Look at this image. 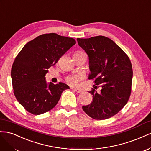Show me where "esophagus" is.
I'll return each mask as SVG.
<instances>
[{"label":"esophagus","mask_w":151,"mask_h":151,"mask_svg":"<svg viewBox=\"0 0 151 151\" xmlns=\"http://www.w3.org/2000/svg\"><path fill=\"white\" fill-rule=\"evenodd\" d=\"M73 90H74L75 92H76V93H81V92H82L81 90L78 89V88H74V89H73Z\"/></svg>","instance_id":"esophagus-1"}]
</instances>
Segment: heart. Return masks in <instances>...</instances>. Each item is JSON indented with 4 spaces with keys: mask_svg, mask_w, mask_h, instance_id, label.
Returning a JSON list of instances; mask_svg holds the SVG:
<instances>
[{
    "mask_svg": "<svg viewBox=\"0 0 151 151\" xmlns=\"http://www.w3.org/2000/svg\"><path fill=\"white\" fill-rule=\"evenodd\" d=\"M83 78L82 74H76L68 76L66 78V81L71 86H78L80 81Z\"/></svg>",
    "mask_w": 151,
    "mask_h": 151,
    "instance_id": "obj_1",
    "label": "heart"
}]
</instances>
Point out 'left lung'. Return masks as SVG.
I'll return each mask as SVG.
<instances>
[{
    "label": "left lung",
    "instance_id": "8db88e82",
    "mask_svg": "<svg viewBox=\"0 0 151 151\" xmlns=\"http://www.w3.org/2000/svg\"><path fill=\"white\" fill-rule=\"evenodd\" d=\"M77 41L88 55V79L94 80L96 85L89 92L93 101L83 106V110L95 119L109 118L117 114L130 98L133 77L130 60L116 43L106 37L77 38ZM97 85L101 87L100 92L95 90Z\"/></svg>",
    "mask_w": 151,
    "mask_h": 151
}]
</instances>
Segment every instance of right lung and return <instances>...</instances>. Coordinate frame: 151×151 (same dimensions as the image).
Masks as SVG:
<instances>
[{
	"label": "right lung",
	"mask_w": 151,
	"mask_h": 151,
	"mask_svg": "<svg viewBox=\"0 0 151 151\" xmlns=\"http://www.w3.org/2000/svg\"><path fill=\"white\" fill-rule=\"evenodd\" d=\"M75 44L73 38L43 34L28 42L17 55L11 69L12 88L16 99L29 113L48 112L58 104L64 90L70 88L62 82L47 83L45 76Z\"/></svg>",
	"instance_id": "right-lung-1"
}]
</instances>
